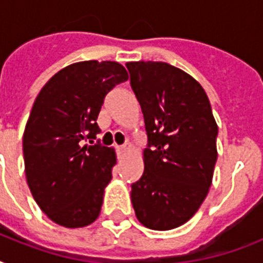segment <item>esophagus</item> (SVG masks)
<instances>
[{"instance_id":"esophagus-1","label":"esophagus","mask_w":263,"mask_h":263,"mask_svg":"<svg viewBox=\"0 0 263 263\" xmlns=\"http://www.w3.org/2000/svg\"><path fill=\"white\" fill-rule=\"evenodd\" d=\"M129 148H131V144H129V143H125V144H123V146H120V147H119V152H120V153H125V152H128Z\"/></svg>"}]
</instances>
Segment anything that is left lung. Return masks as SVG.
I'll return each instance as SVG.
<instances>
[{
    "label": "left lung",
    "instance_id": "8db88e82",
    "mask_svg": "<svg viewBox=\"0 0 263 263\" xmlns=\"http://www.w3.org/2000/svg\"><path fill=\"white\" fill-rule=\"evenodd\" d=\"M144 119V172L131 185L138 220L169 231L191 218L208 195L217 161L218 127L204 90L166 63H127Z\"/></svg>",
    "mask_w": 263,
    "mask_h": 263
}]
</instances>
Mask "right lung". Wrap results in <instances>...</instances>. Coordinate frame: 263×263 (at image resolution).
Returning a JSON list of instances; mask_svg holds the SVG:
<instances>
[{
    "label": "right lung",
    "mask_w": 263,
    "mask_h": 263,
    "mask_svg": "<svg viewBox=\"0 0 263 263\" xmlns=\"http://www.w3.org/2000/svg\"><path fill=\"white\" fill-rule=\"evenodd\" d=\"M125 80L119 63L83 61L57 72L35 99L23 136L26 177L55 224L82 228L99 216L116 154L94 143L97 119L107 92Z\"/></svg>",
    "instance_id": "obj_1"
}]
</instances>
